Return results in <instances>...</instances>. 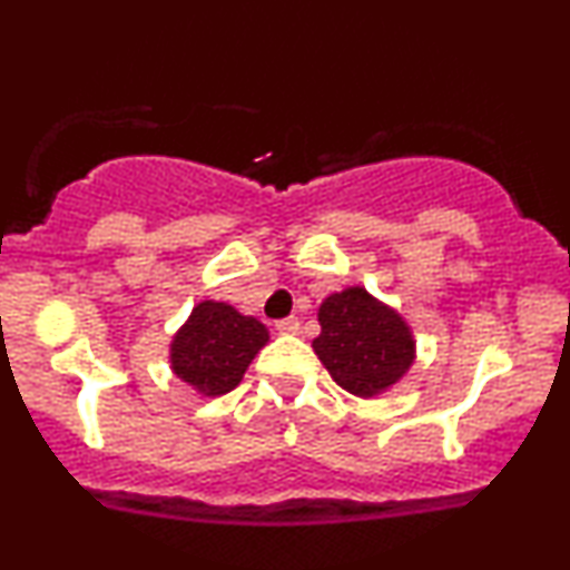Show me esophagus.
<instances>
[{
  "mask_svg": "<svg viewBox=\"0 0 570 570\" xmlns=\"http://www.w3.org/2000/svg\"><path fill=\"white\" fill-rule=\"evenodd\" d=\"M276 328L281 334H297L299 332V321L294 318V315H289V318H281L278 324H276Z\"/></svg>",
  "mask_w": 570,
  "mask_h": 570,
  "instance_id": "34e87169",
  "label": "esophagus"
}]
</instances>
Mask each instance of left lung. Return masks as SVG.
<instances>
[{
	"label": "left lung",
	"instance_id": "8db88e82",
	"mask_svg": "<svg viewBox=\"0 0 570 570\" xmlns=\"http://www.w3.org/2000/svg\"><path fill=\"white\" fill-rule=\"evenodd\" d=\"M318 324L313 351L351 395H382L403 380L416 358L406 318L363 286L328 294L318 307Z\"/></svg>",
	"mask_w": 570,
	"mask_h": 570
}]
</instances>
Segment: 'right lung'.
<instances>
[{
  "label": "right lung",
  "mask_w": 570,
  "mask_h": 570,
  "mask_svg": "<svg viewBox=\"0 0 570 570\" xmlns=\"http://www.w3.org/2000/svg\"><path fill=\"white\" fill-rule=\"evenodd\" d=\"M267 340L271 334L255 315L238 313L228 303L204 299L177 328L169 345V366L198 395L217 397L244 380Z\"/></svg>",
  "instance_id": "right-lung-1"
}]
</instances>
